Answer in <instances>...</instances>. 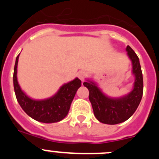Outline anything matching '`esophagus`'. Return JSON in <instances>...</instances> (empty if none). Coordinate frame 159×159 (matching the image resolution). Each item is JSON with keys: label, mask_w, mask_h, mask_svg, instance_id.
Instances as JSON below:
<instances>
[{"label": "esophagus", "mask_w": 159, "mask_h": 159, "mask_svg": "<svg viewBox=\"0 0 159 159\" xmlns=\"http://www.w3.org/2000/svg\"><path fill=\"white\" fill-rule=\"evenodd\" d=\"M78 76L79 78L81 80H84V77H85V72L84 71H80L78 72Z\"/></svg>", "instance_id": "1"}]
</instances>
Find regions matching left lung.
Returning <instances> with one entry per match:
<instances>
[{
  "mask_svg": "<svg viewBox=\"0 0 159 159\" xmlns=\"http://www.w3.org/2000/svg\"><path fill=\"white\" fill-rule=\"evenodd\" d=\"M127 51L132 61L133 73L135 75L134 89L129 95L120 99H111L103 95L94 83H84V87L89 91V100L94 115L102 123L114 125L126 121L134 113L141 102L143 80L139 59L130 46L127 47Z\"/></svg>",
  "mask_w": 159,
  "mask_h": 159,
  "instance_id": "obj_1",
  "label": "left lung"
}]
</instances>
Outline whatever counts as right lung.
Wrapping results in <instances>:
<instances>
[{"label": "right lung", "mask_w": 159, "mask_h": 159, "mask_svg": "<svg viewBox=\"0 0 159 159\" xmlns=\"http://www.w3.org/2000/svg\"><path fill=\"white\" fill-rule=\"evenodd\" d=\"M19 55L16 57L14 67L13 86L20 106L28 116L41 123H57L64 119L69 111L71 103L77 90L81 86L80 80L76 78L68 84H64L60 88L57 95L50 99L40 101L31 99L22 92L16 79Z\"/></svg>", "instance_id": "obj_1"}]
</instances>
